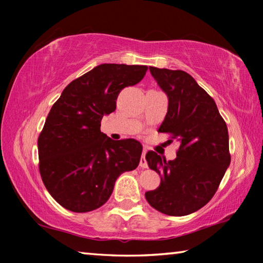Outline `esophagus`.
Returning <instances> with one entry per match:
<instances>
[{"mask_svg": "<svg viewBox=\"0 0 263 263\" xmlns=\"http://www.w3.org/2000/svg\"><path fill=\"white\" fill-rule=\"evenodd\" d=\"M146 153H147V148L144 147V151H142L141 159H140V163H139V166H140L141 168H147V167H148L147 161H146V159H145V155H146Z\"/></svg>", "mask_w": 263, "mask_h": 263, "instance_id": "esophagus-1", "label": "esophagus"}]
</instances>
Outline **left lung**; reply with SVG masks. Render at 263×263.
<instances>
[{
	"instance_id": "1",
	"label": "left lung",
	"mask_w": 263,
	"mask_h": 263,
	"mask_svg": "<svg viewBox=\"0 0 263 263\" xmlns=\"http://www.w3.org/2000/svg\"><path fill=\"white\" fill-rule=\"evenodd\" d=\"M168 97V111L159 132L180 141L176 158L166 161L153 151L148 167L159 173L160 185L145 197L155 210L186 216L199 210L216 194L231 162L229 132L216 102L183 70L149 67Z\"/></svg>"
}]
</instances>
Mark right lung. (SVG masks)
Returning <instances> with one entry per match:
<instances>
[{
	"label": "right lung",
	"mask_w": 263,
	"mask_h": 263,
	"mask_svg": "<svg viewBox=\"0 0 263 263\" xmlns=\"http://www.w3.org/2000/svg\"><path fill=\"white\" fill-rule=\"evenodd\" d=\"M147 66L102 64L70 82L48 114L38 138L39 172L50 195L73 212L96 210L115 182L139 164L136 139L112 140L101 132L122 89L145 77Z\"/></svg>",
	"instance_id": "1"
}]
</instances>
